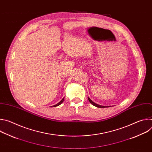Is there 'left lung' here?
<instances>
[{"instance_id": "8db88e82", "label": "left lung", "mask_w": 152, "mask_h": 152, "mask_svg": "<svg viewBox=\"0 0 152 152\" xmlns=\"http://www.w3.org/2000/svg\"><path fill=\"white\" fill-rule=\"evenodd\" d=\"M88 100H89V102L93 104V105H94V106H96V107H106V106H101V105H99V104H96V103H95L94 102H93L90 99V97H88Z\"/></svg>"}]
</instances>
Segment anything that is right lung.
Instances as JSON below:
<instances>
[{"label": "right lung", "mask_w": 152, "mask_h": 152, "mask_svg": "<svg viewBox=\"0 0 152 152\" xmlns=\"http://www.w3.org/2000/svg\"><path fill=\"white\" fill-rule=\"evenodd\" d=\"M64 98H63V99H62V100H61V101H60V102H59L58 103H57L56 104H55V105L53 106V107H56V106H59V104H61V103H62L64 102Z\"/></svg>", "instance_id": "right-lung-1"}]
</instances>
